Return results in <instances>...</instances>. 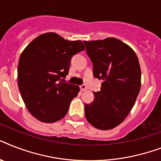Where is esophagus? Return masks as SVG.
<instances>
[{"label":"esophagus","mask_w":161,"mask_h":161,"mask_svg":"<svg viewBox=\"0 0 161 161\" xmlns=\"http://www.w3.org/2000/svg\"><path fill=\"white\" fill-rule=\"evenodd\" d=\"M80 89L81 91H86L87 90V86L85 84H82L80 86Z\"/></svg>","instance_id":"obj_1"}]
</instances>
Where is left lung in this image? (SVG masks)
Segmentation results:
<instances>
[{
	"label": "left lung",
	"mask_w": 161,
	"mask_h": 161,
	"mask_svg": "<svg viewBox=\"0 0 161 161\" xmlns=\"http://www.w3.org/2000/svg\"><path fill=\"white\" fill-rule=\"evenodd\" d=\"M93 77L103 80L94 100L85 104V117L94 127L110 130L124 121L141 89V67L130 46L115 38L83 41Z\"/></svg>",
	"instance_id": "1"
}]
</instances>
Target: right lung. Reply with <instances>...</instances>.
Returning a JSON list of instances; mask_svg holds the SVG:
<instances>
[{
	"label": "right lung",
	"mask_w": 161,
	"mask_h": 161,
	"mask_svg": "<svg viewBox=\"0 0 161 161\" xmlns=\"http://www.w3.org/2000/svg\"><path fill=\"white\" fill-rule=\"evenodd\" d=\"M85 49L80 40L55 33L40 35L26 46L18 64V87L26 108L39 121L52 123L67 114L79 87L65 83L72 57Z\"/></svg>",
	"instance_id": "1"
}]
</instances>
